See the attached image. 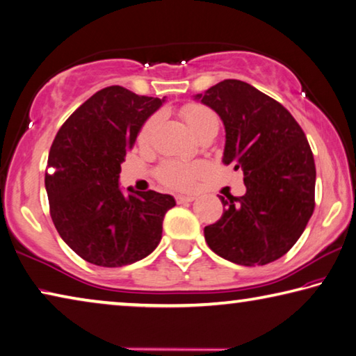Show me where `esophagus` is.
Wrapping results in <instances>:
<instances>
[{
    "instance_id": "1",
    "label": "esophagus",
    "mask_w": 356,
    "mask_h": 356,
    "mask_svg": "<svg viewBox=\"0 0 356 356\" xmlns=\"http://www.w3.org/2000/svg\"><path fill=\"white\" fill-rule=\"evenodd\" d=\"M196 197L195 196H185V195H177L176 196V201L177 204H186V202H193Z\"/></svg>"
}]
</instances>
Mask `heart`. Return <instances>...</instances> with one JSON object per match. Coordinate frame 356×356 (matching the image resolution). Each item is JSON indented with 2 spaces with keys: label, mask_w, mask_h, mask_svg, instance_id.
<instances>
[{
  "label": "heart",
  "mask_w": 356,
  "mask_h": 356,
  "mask_svg": "<svg viewBox=\"0 0 356 356\" xmlns=\"http://www.w3.org/2000/svg\"><path fill=\"white\" fill-rule=\"evenodd\" d=\"M182 118L197 138L210 130H218V118H216V114L210 108L204 105H185L182 108ZM156 122H159V116H152L143 124L140 136H138L141 144H147L152 140ZM206 170L207 168L202 161L166 160L156 168V177H159L161 184L170 186V188L188 190L206 172Z\"/></svg>",
  "instance_id": "1"
}]
</instances>
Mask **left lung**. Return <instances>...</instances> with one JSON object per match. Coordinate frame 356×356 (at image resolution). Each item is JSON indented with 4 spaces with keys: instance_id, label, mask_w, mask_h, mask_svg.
I'll return each mask as SVG.
<instances>
[{
    "instance_id": "left-lung-1",
    "label": "left lung",
    "mask_w": 356,
    "mask_h": 356,
    "mask_svg": "<svg viewBox=\"0 0 356 356\" xmlns=\"http://www.w3.org/2000/svg\"><path fill=\"white\" fill-rule=\"evenodd\" d=\"M226 130L222 163L243 171V196H220L221 218L204 227L210 250L238 265H265L292 248L314 212L316 165L297 120L251 84L225 80L196 94Z\"/></svg>"
}]
</instances>
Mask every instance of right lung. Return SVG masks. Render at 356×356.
<instances>
[{"label": "right lung", "instance_id": "obj_1", "mask_svg": "<svg viewBox=\"0 0 356 356\" xmlns=\"http://www.w3.org/2000/svg\"><path fill=\"white\" fill-rule=\"evenodd\" d=\"M163 102L108 86L76 108L55 136L45 172L50 215L84 261L122 267L160 243L165 213L176 201L154 190L124 195L119 172L143 124Z\"/></svg>", "mask_w": 356, "mask_h": 356}]
</instances>
